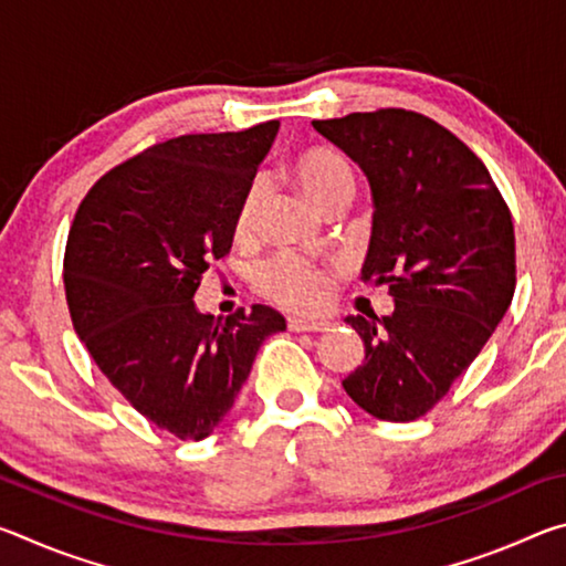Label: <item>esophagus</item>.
Segmentation results:
<instances>
[{
    "label": "esophagus",
    "mask_w": 566,
    "mask_h": 566,
    "mask_svg": "<svg viewBox=\"0 0 566 566\" xmlns=\"http://www.w3.org/2000/svg\"><path fill=\"white\" fill-rule=\"evenodd\" d=\"M286 327H290V332H327L329 329V322L290 317V319H286Z\"/></svg>",
    "instance_id": "1"
}]
</instances>
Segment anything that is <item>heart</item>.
<instances>
[{
  "label": "heart",
  "instance_id": "1",
  "mask_svg": "<svg viewBox=\"0 0 566 566\" xmlns=\"http://www.w3.org/2000/svg\"><path fill=\"white\" fill-rule=\"evenodd\" d=\"M294 181L302 195L317 209H327L337 199L352 195L354 175L349 161L332 149H306L294 159ZM264 187L254 181L239 199L234 214V234L244 239L254 232L256 217H260ZM260 290L272 302L286 310H317L332 292V276L319 264L302 256H276L260 270Z\"/></svg>",
  "mask_w": 566,
  "mask_h": 566
}]
</instances>
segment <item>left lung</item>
<instances>
[{
    "instance_id": "left-lung-1",
    "label": "left lung",
    "mask_w": 566,
    "mask_h": 566,
    "mask_svg": "<svg viewBox=\"0 0 566 566\" xmlns=\"http://www.w3.org/2000/svg\"><path fill=\"white\" fill-rule=\"evenodd\" d=\"M312 127L369 179L375 219L361 280L389 284L395 296L387 317H347L364 361L342 387L371 417L415 421L447 395L510 310V207L482 159L424 114L354 112Z\"/></svg>"
}]
</instances>
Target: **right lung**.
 <instances>
[{"mask_svg": "<svg viewBox=\"0 0 566 566\" xmlns=\"http://www.w3.org/2000/svg\"><path fill=\"white\" fill-rule=\"evenodd\" d=\"M280 122L185 134L109 169L76 209L64 290L76 337L122 397L179 439L209 437L286 329L272 306L214 319L195 304L202 274L232 249L234 214Z\"/></svg>", "mask_w": 566, "mask_h": 566, "instance_id": "add662e5", "label": "right lung"}]
</instances>
